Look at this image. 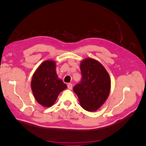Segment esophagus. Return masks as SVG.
<instances>
[{
  "instance_id": "1",
  "label": "esophagus",
  "mask_w": 146,
  "mask_h": 146,
  "mask_svg": "<svg viewBox=\"0 0 146 146\" xmlns=\"http://www.w3.org/2000/svg\"><path fill=\"white\" fill-rule=\"evenodd\" d=\"M72 88H73V84L71 83H70L68 84V88L69 90H72Z\"/></svg>"
}]
</instances>
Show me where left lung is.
Here are the masks:
<instances>
[{
    "mask_svg": "<svg viewBox=\"0 0 146 146\" xmlns=\"http://www.w3.org/2000/svg\"><path fill=\"white\" fill-rule=\"evenodd\" d=\"M81 81L74 86L81 106L88 111H95L107 99L111 89L108 71L99 62L88 58L80 63Z\"/></svg>",
    "mask_w": 146,
    "mask_h": 146,
    "instance_id": "obj_1",
    "label": "left lung"
}]
</instances>
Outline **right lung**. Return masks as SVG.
<instances>
[{"label": "right lung", "instance_id": "1", "mask_svg": "<svg viewBox=\"0 0 146 146\" xmlns=\"http://www.w3.org/2000/svg\"><path fill=\"white\" fill-rule=\"evenodd\" d=\"M31 86L35 98L44 107H51L59 93L67 88L58 78L53 60L44 61L39 66L32 77Z\"/></svg>", "mask_w": 146, "mask_h": 146}]
</instances>
